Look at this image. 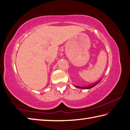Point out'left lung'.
I'll return each instance as SVG.
<instances>
[{
	"mask_svg": "<svg viewBox=\"0 0 130 130\" xmlns=\"http://www.w3.org/2000/svg\"><path fill=\"white\" fill-rule=\"evenodd\" d=\"M99 82H96L95 83L93 84V85H90V86H87V87H83V86H75V87H77V88H82V89H90V88H92V87H94V86H96Z\"/></svg>",
	"mask_w": 130,
	"mask_h": 130,
	"instance_id": "obj_1",
	"label": "left lung"
}]
</instances>
